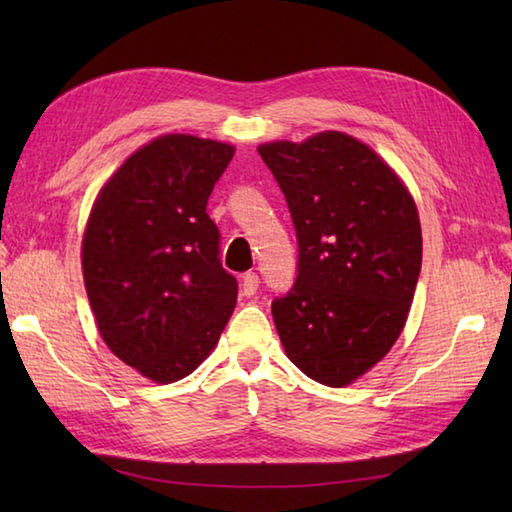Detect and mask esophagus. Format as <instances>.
Listing matches in <instances>:
<instances>
[{"mask_svg": "<svg viewBox=\"0 0 512 512\" xmlns=\"http://www.w3.org/2000/svg\"><path fill=\"white\" fill-rule=\"evenodd\" d=\"M257 288H259V277L255 273H246L244 279H242V284H239V295L250 299L257 292Z\"/></svg>", "mask_w": 512, "mask_h": 512, "instance_id": "obj_1", "label": "esophagus"}]
</instances>
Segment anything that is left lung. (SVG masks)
Returning a JSON list of instances; mask_svg holds the SVG:
<instances>
[{
  "instance_id": "obj_1",
  "label": "left lung",
  "mask_w": 512,
  "mask_h": 512,
  "mask_svg": "<svg viewBox=\"0 0 512 512\" xmlns=\"http://www.w3.org/2000/svg\"><path fill=\"white\" fill-rule=\"evenodd\" d=\"M286 195L299 275L273 301L286 356L345 387L383 361L405 328L422 266L418 206L376 151L345 132L257 147Z\"/></svg>"
}]
</instances>
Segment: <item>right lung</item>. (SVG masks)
Wrapping results in <instances>:
<instances>
[{"label": "right lung", "instance_id": "add662e5", "mask_svg": "<svg viewBox=\"0 0 512 512\" xmlns=\"http://www.w3.org/2000/svg\"><path fill=\"white\" fill-rule=\"evenodd\" d=\"M233 154L191 134L149 140L107 178L85 224L81 268L101 339L160 385L195 372L235 310L237 281L206 213Z\"/></svg>", "mask_w": 512, "mask_h": 512}]
</instances>
